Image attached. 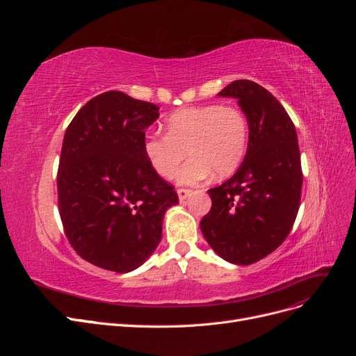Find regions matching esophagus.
<instances>
[{"mask_svg":"<svg viewBox=\"0 0 356 356\" xmlns=\"http://www.w3.org/2000/svg\"><path fill=\"white\" fill-rule=\"evenodd\" d=\"M177 193H178L179 200H186V199L188 197L190 193H191V190H190V188H178Z\"/></svg>","mask_w":356,"mask_h":356,"instance_id":"obj_1","label":"esophagus"}]
</instances>
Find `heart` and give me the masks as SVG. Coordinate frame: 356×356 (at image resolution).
Segmentation results:
<instances>
[{
    "label": "heart",
    "instance_id": "b5f03b06",
    "mask_svg": "<svg viewBox=\"0 0 356 356\" xmlns=\"http://www.w3.org/2000/svg\"><path fill=\"white\" fill-rule=\"evenodd\" d=\"M166 132L145 136L148 163L160 177L172 178L188 149L191 159L179 169L177 179L179 184H197L212 172L222 178L238 169L246 153L250 129L238 106L209 104L170 114Z\"/></svg>",
    "mask_w": 356,
    "mask_h": 356
}]
</instances>
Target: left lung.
I'll return each instance as SVG.
<instances>
[{"instance_id": "left-lung-1", "label": "left lung", "mask_w": 356, "mask_h": 356, "mask_svg": "<svg viewBox=\"0 0 356 356\" xmlns=\"http://www.w3.org/2000/svg\"><path fill=\"white\" fill-rule=\"evenodd\" d=\"M218 95L238 99L250 143L236 174L208 190L212 207L200 229L224 260L248 266L272 254L293 229L303 186L300 148L293 120L263 86L236 80Z\"/></svg>"}]
</instances>
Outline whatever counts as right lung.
Returning <instances> with one entry per match:
<instances>
[{
  "mask_svg": "<svg viewBox=\"0 0 356 356\" xmlns=\"http://www.w3.org/2000/svg\"><path fill=\"white\" fill-rule=\"evenodd\" d=\"M159 106L110 90L75 114L63 136L58 207L70 245L83 260L127 273L154 252L165 212L178 203L148 163L145 129Z\"/></svg>",
  "mask_w": 356,
  "mask_h": 356,
  "instance_id": "add662e5",
  "label": "right lung"
}]
</instances>
